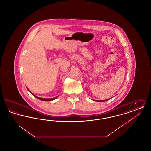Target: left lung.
I'll use <instances>...</instances> for the list:
<instances>
[{
    "label": "left lung",
    "mask_w": 151,
    "mask_h": 151,
    "mask_svg": "<svg viewBox=\"0 0 151 151\" xmlns=\"http://www.w3.org/2000/svg\"><path fill=\"white\" fill-rule=\"evenodd\" d=\"M109 100H110V99H108L107 100H93L96 101H97V102H103V101H106Z\"/></svg>",
    "instance_id": "obj_1"
}]
</instances>
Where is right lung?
<instances>
[{"label": "right lung", "mask_w": 151, "mask_h": 151, "mask_svg": "<svg viewBox=\"0 0 151 151\" xmlns=\"http://www.w3.org/2000/svg\"><path fill=\"white\" fill-rule=\"evenodd\" d=\"M28 89V88H27ZM28 91H29V92H30L33 95V96H34L35 97H36L37 99H39V100H40L44 101H51L54 100H55V99H56L57 98L58 96H57V97H54V98H52V99H44V98H41V97H37V96H36V95H35L34 94L32 93L30 91H29V89H28Z\"/></svg>", "instance_id": "add662e5"}]
</instances>
